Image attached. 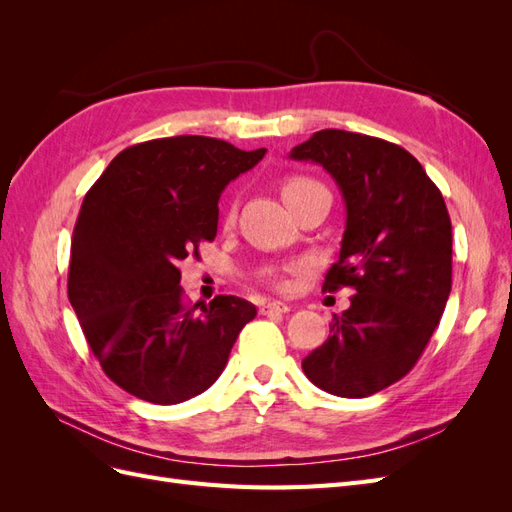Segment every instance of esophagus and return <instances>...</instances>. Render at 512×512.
Wrapping results in <instances>:
<instances>
[{"label":"esophagus","instance_id":"1","mask_svg":"<svg viewBox=\"0 0 512 512\" xmlns=\"http://www.w3.org/2000/svg\"><path fill=\"white\" fill-rule=\"evenodd\" d=\"M260 312L262 314H288L290 312V305H286L282 301H271L267 305H262Z\"/></svg>","mask_w":512,"mask_h":512}]
</instances>
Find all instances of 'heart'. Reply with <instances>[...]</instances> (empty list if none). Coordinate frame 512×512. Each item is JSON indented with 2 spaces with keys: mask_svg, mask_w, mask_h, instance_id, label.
<instances>
[{
  "mask_svg": "<svg viewBox=\"0 0 512 512\" xmlns=\"http://www.w3.org/2000/svg\"><path fill=\"white\" fill-rule=\"evenodd\" d=\"M312 188H322L320 183H316L314 179H307V177H288L286 181H284V185H282V196H284V200L288 203L290 198H294V196H299V194H303V192H307V190H312ZM267 277L269 280L273 282V284H282L280 280H277V275L275 273H267Z\"/></svg>",
  "mask_w": 512,
  "mask_h": 512,
  "instance_id": "heart-1",
  "label": "heart"
}]
</instances>
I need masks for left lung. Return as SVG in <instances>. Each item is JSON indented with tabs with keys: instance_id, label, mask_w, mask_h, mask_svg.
<instances>
[{
	"instance_id": "left-lung-1",
	"label": "left lung",
	"mask_w": 512,
	"mask_h": 512,
	"mask_svg": "<svg viewBox=\"0 0 512 512\" xmlns=\"http://www.w3.org/2000/svg\"><path fill=\"white\" fill-rule=\"evenodd\" d=\"M290 158L320 164L342 190L346 230L322 290H354L303 371L331 395H374L421 359L451 294L444 198L412 153L376 136L320 130Z\"/></svg>"
}]
</instances>
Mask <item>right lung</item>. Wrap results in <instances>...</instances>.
Returning a JSON list of instances; mask_svg holds the SVG:
<instances>
[{"label":"right lung","instance_id":"right-lung-1","mask_svg":"<svg viewBox=\"0 0 512 512\" xmlns=\"http://www.w3.org/2000/svg\"><path fill=\"white\" fill-rule=\"evenodd\" d=\"M265 153L209 136L156 138L123 149L85 194L68 297L123 391L173 406L220 378L256 307L232 294L185 305L179 262L215 239L224 188Z\"/></svg>","mask_w":512,"mask_h":512}]
</instances>
